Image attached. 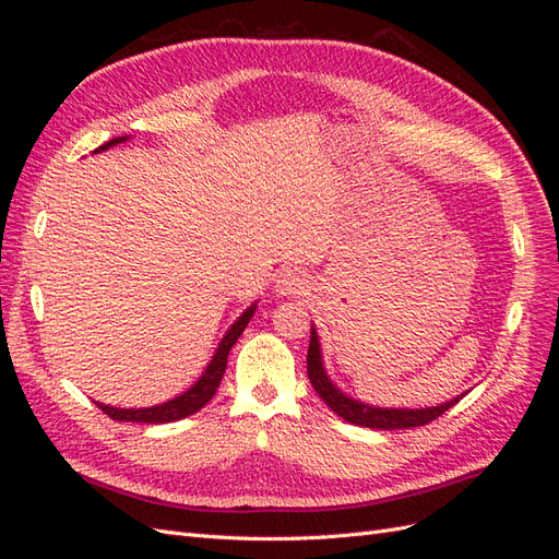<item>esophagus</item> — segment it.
I'll return each mask as SVG.
<instances>
[{
    "label": "esophagus",
    "instance_id": "34e87169",
    "mask_svg": "<svg viewBox=\"0 0 559 559\" xmlns=\"http://www.w3.org/2000/svg\"><path fill=\"white\" fill-rule=\"evenodd\" d=\"M308 286V277L300 273L298 267H286L275 282V292L280 296H296Z\"/></svg>",
    "mask_w": 559,
    "mask_h": 559
}]
</instances>
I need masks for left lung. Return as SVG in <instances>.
<instances>
[{
	"instance_id": "left-lung-1",
	"label": "left lung",
	"mask_w": 559,
	"mask_h": 559,
	"mask_svg": "<svg viewBox=\"0 0 559 559\" xmlns=\"http://www.w3.org/2000/svg\"><path fill=\"white\" fill-rule=\"evenodd\" d=\"M308 378L314 386V392L319 399L324 401L329 408L343 417L349 425L357 427H368V429H411V427H425L436 417H441L445 411H450L454 403H460L456 396L450 399L448 403L441 405H431V408H378V405H368L357 399H349L337 389L324 370V364H321V347H319V337L312 326L310 331V349H308Z\"/></svg>"
}]
</instances>
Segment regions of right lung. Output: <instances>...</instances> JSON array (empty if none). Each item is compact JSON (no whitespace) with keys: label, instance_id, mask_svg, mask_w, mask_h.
Instances as JSON below:
<instances>
[{"label":"right lung","instance_id":"1","mask_svg":"<svg viewBox=\"0 0 559 559\" xmlns=\"http://www.w3.org/2000/svg\"><path fill=\"white\" fill-rule=\"evenodd\" d=\"M126 140L128 138H114L107 144L97 146L95 154H99V151H107L114 144H121ZM253 312H257V302H253L251 308H247L238 317V321H235V324L226 331L222 343H218V347L214 352L212 361L205 368V373H202L198 378V382L191 389H186V392L179 394L177 399L160 403V405H151V408H114V405H105V403H97V408H103V413L116 421H144V425H165V421H177V419H183V417L198 413L202 405H205L216 394L218 384H222V378L226 373V364H228V352L235 345V341L242 335V331L247 329Z\"/></svg>","mask_w":559,"mask_h":559}]
</instances>
